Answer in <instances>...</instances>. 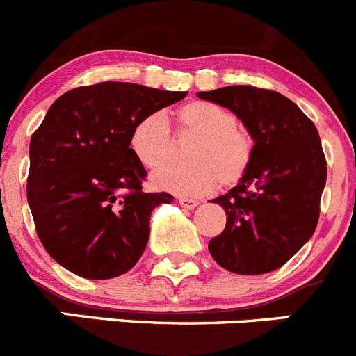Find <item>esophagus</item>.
I'll return each mask as SVG.
<instances>
[{"label": "esophagus", "instance_id": "obj_1", "mask_svg": "<svg viewBox=\"0 0 356 356\" xmlns=\"http://www.w3.org/2000/svg\"><path fill=\"white\" fill-rule=\"evenodd\" d=\"M180 206L181 208H185V209H194L195 206L199 204L197 201H195V199H188V197H180Z\"/></svg>", "mask_w": 356, "mask_h": 356}]
</instances>
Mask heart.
Instances as JSON below:
<instances>
[{"label":"heart","instance_id":"heart-1","mask_svg":"<svg viewBox=\"0 0 356 356\" xmlns=\"http://www.w3.org/2000/svg\"><path fill=\"white\" fill-rule=\"evenodd\" d=\"M176 131L195 136L187 164L161 165L171 154V131L161 113H148L133 125L129 148L145 168H161L152 184L176 195H202L218 187H234L246 176L255 157V138L238 124L234 111L209 101H191L176 110Z\"/></svg>","mask_w":356,"mask_h":356}]
</instances>
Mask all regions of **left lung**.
<instances>
[{
	"mask_svg": "<svg viewBox=\"0 0 356 356\" xmlns=\"http://www.w3.org/2000/svg\"><path fill=\"white\" fill-rule=\"evenodd\" d=\"M197 96L234 111L257 145L245 178L213 199L227 223L209 241V253L236 274L280 269L309 241L320 218L327 161L316 127L274 90L231 86Z\"/></svg>",
	"mask_w": 356,
	"mask_h": 356,
	"instance_id": "left-lung-1",
	"label": "left lung"
}]
</instances>
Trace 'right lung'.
<instances>
[{"label":"right lung","mask_w":356,"mask_h":356,"mask_svg":"<svg viewBox=\"0 0 356 356\" xmlns=\"http://www.w3.org/2000/svg\"><path fill=\"white\" fill-rule=\"evenodd\" d=\"M187 92L125 82L76 87L54 101L29 143L28 202L49 255L87 280L133 269L147 248L154 208L143 164L129 148L133 125Z\"/></svg>","instance_id":"add662e5"}]
</instances>
